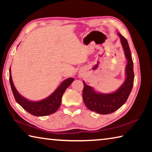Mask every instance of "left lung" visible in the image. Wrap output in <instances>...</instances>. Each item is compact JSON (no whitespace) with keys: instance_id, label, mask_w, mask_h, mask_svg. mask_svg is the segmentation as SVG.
Instances as JSON below:
<instances>
[{"instance_id":"8db88e82","label":"left lung","mask_w":152,"mask_h":152,"mask_svg":"<svg viewBox=\"0 0 152 152\" xmlns=\"http://www.w3.org/2000/svg\"><path fill=\"white\" fill-rule=\"evenodd\" d=\"M125 52L127 64L125 68L126 79L116 92L109 94L96 92L91 86L83 82L84 89L82 92L83 101L86 107L92 111L99 114L107 115L115 112L123 106L127 101L132 91L134 80L133 63L129 46L127 39L118 33Z\"/></svg>"}]
</instances>
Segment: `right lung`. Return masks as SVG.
Instances as JSON below:
<instances>
[{"mask_svg": "<svg viewBox=\"0 0 152 152\" xmlns=\"http://www.w3.org/2000/svg\"><path fill=\"white\" fill-rule=\"evenodd\" d=\"M9 80L12 93H13L15 101L19 103L23 109L34 116L43 117L51 115L57 111L61 101L63 94L66 88L70 85L74 79L69 78L61 82L58 88L51 94L50 96L39 101H31L22 96L17 89L15 88L12 82L11 68L9 70Z\"/></svg>", "mask_w": 152, "mask_h": 152, "instance_id": "right-lung-1", "label": "right lung"}]
</instances>
